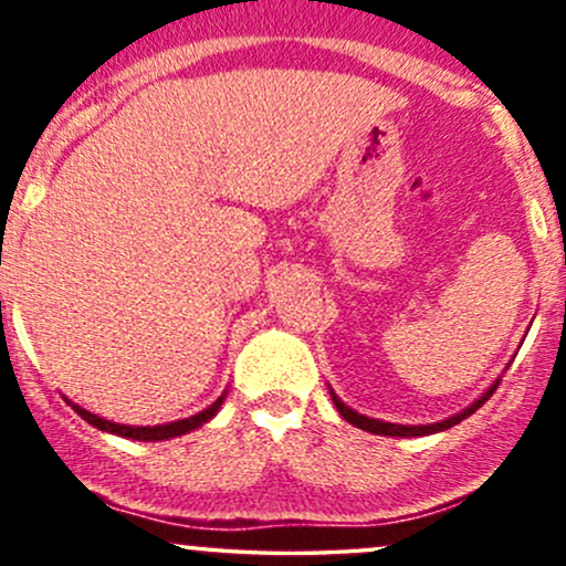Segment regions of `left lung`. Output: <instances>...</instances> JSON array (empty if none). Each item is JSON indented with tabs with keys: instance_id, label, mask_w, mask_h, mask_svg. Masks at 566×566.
Returning a JSON list of instances; mask_svg holds the SVG:
<instances>
[{
	"instance_id": "8db88e82",
	"label": "left lung",
	"mask_w": 566,
	"mask_h": 566,
	"mask_svg": "<svg viewBox=\"0 0 566 566\" xmlns=\"http://www.w3.org/2000/svg\"><path fill=\"white\" fill-rule=\"evenodd\" d=\"M497 386H500V380L495 382V386L490 388V391H486V394L482 396V399L476 401V405H471L469 409H463V412H460V415H454V418H450V420H441V423H437V426H396V423H382V420H375V418H367V415H359V412H354V409L343 405V401L337 399V396H335L333 391H329V394H333V401H335L337 412H340L343 418H346L350 426L361 428V431L378 433V437H426V433H433V431H444V428H450V426H458L460 420H465V418H469V415L476 412V409L482 407L484 401L490 399L492 394H495V388H497Z\"/></svg>"
}]
</instances>
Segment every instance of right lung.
Instances as JSON below:
<instances>
[{"label":"right lung","mask_w":566,"mask_h":566,"mask_svg":"<svg viewBox=\"0 0 566 566\" xmlns=\"http://www.w3.org/2000/svg\"><path fill=\"white\" fill-rule=\"evenodd\" d=\"M220 405H223V396H220L216 405L207 407L205 412L193 415V418H186V420H175V423H167V426H119V423H112V420L97 418V415L87 412V409H82L76 405H74V409L82 415L84 420H87L90 426L101 428V431H112V433H119V437L138 439V441H161V439L180 437V433H188V431H193V428H199L201 423H207V420L218 412Z\"/></svg>","instance_id":"1"}]
</instances>
